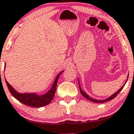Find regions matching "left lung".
Instances as JSON below:
<instances>
[{
	"mask_svg": "<svg viewBox=\"0 0 134 134\" xmlns=\"http://www.w3.org/2000/svg\"><path fill=\"white\" fill-rule=\"evenodd\" d=\"M128 77H129V75H128V76H127V80H126V83H125L124 84V85L122 86V87L121 88H120L119 90H118L116 91V93H114V94H112V95H111V96H109V98H106V99H103V100H98V99H93V98H91V97H90V96L88 95L87 94H86L85 93V91H83L82 90V88H81V87H80V82H79V79H78V80H79V88H80V93H81V94H82L83 96H84L85 98H87V99H88V100H90V101H92V102H94V103H104V102H106V101H110V100H111V99H114V98L116 97V96L118 95V94L119 93H120V91H121L122 90V88H124V85H126V82H127V79H128Z\"/></svg>",
	"mask_w": 134,
	"mask_h": 134,
	"instance_id": "obj_1",
	"label": "left lung"
}]
</instances>
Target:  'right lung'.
Returning <instances> with one entry per match:
<instances>
[{
    "mask_svg": "<svg viewBox=\"0 0 134 134\" xmlns=\"http://www.w3.org/2000/svg\"><path fill=\"white\" fill-rule=\"evenodd\" d=\"M5 69V65L4 66V70ZM63 72L64 70L59 73L58 75H57L50 90L46 93L44 94H42V95H38V94L35 93H18V91L15 90L8 83L6 80L5 82L7 85L8 90L10 92V93L20 102L33 108L43 107V106H46V105L49 104L51 101L53 99L55 94V90H56L57 83V81H58L59 77Z\"/></svg>",
    "mask_w": 134,
    "mask_h": 134,
    "instance_id": "right-lung-1",
    "label": "right lung"
}]
</instances>
